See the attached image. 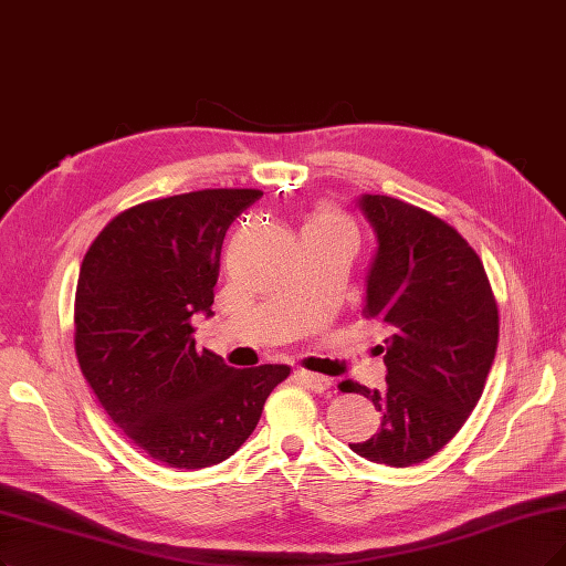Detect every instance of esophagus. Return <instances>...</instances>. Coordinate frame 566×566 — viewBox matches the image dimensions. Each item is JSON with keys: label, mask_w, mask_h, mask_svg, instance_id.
Masks as SVG:
<instances>
[{"label": "esophagus", "mask_w": 566, "mask_h": 566, "mask_svg": "<svg viewBox=\"0 0 566 566\" xmlns=\"http://www.w3.org/2000/svg\"><path fill=\"white\" fill-rule=\"evenodd\" d=\"M298 378H301V382H303L307 389L317 391V394H324L326 389H331V378H326V375L298 370Z\"/></svg>", "instance_id": "1"}]
</instances>
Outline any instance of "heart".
Returning <instances> with one entry per match:
<instances>
[{
	"label": "heart",
	"mask_w": 566,
	"mask_h": 566,
	"mask_svg": "<svg viewBox=\"0 0 566 566\" xmlns=\"http://www.w3.org/2000/svg\"><path fill=\"white\" fill-rule=\"evenodd\" d=\"M303 228H326V230H343V233H349L354 238V230H352V223L338 214V212H328V209H324V212H317L312 214Z\"/></svg>",
	"instance_id": "heart-1"
}]
</instances>
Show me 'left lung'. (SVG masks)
<instances>
[{"instance_id":"left-lung-1","label":"left lung","mask_w":566,"mask_h":566,"mask_svg":"<svg viewBox=\"0 0 566 566\" xmlns=\"http://www.w3.org/2000/svg\"><path fill=\"white\" fill-rule=\"evenodd\" d=\"M378 251L364 317L389 328L387 391L345 380L380 410V431L349 448L368 462L412 467L446 448L483 396L499 310L483 261L443 219L389 196L359 200Z\"/></svg>"}]
</instances>
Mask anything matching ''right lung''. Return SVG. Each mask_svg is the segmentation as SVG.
<instances>
[{
    "label": "right lung",
    "instance_id": "obj_1",
    "mask_svg": "<svg viewBox=\"0 0 566 566\" xmlns=\"http://www.w3.org/2000/svg\"><path fill=\"white\" fill-rule=\"evenodd\" d=\"M263 193L205 188L116 214L86 251L74 301L83 378L112 422L156 462L205 469L256 429L284 364L230 368L196 349L193 317L212 315L228 226Z\"/></svg>",
    "mask_w": 566,
    "mask_h": 566
}]
</instances>
